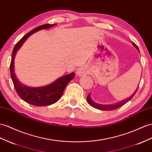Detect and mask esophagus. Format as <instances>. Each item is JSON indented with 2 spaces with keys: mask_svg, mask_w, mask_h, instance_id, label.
I'll return each mask as SVG.
<instances>
[{
  "mask_svg": "<svg viewBox=\"0 0 152 152\" xmlns=\"http://www.w3.org/2000/svg\"><path fill=\"white\" fill-rule=\"evenodd\" d=\"M76 73L79 76H83L84 75H86V74L87 73V70L85 67H81V68H79L78 69H77Z\"/></svg>",
  "mask_w": 152,
  "mask_h": 152,
  "instance_id": "34e87169",
  "label": "esophagus"
}]
</instances>
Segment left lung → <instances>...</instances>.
Returning a JSON list of instances; mask_svg holds the SVG:
<instances>
[{
	"instance_id": "obj_1",
	"label": "left lung",
	"mask_w": 152,
	"mask_h": 152,
	"mask_svg": "<svg viewBox=\"0 0 152 152\" xmlns=\"http://www.w3.org/2000/svg\"><path fill=\"white\" fill-rule=\"evenodd\" d=\"M132 45H133L135 47V48L137 49L138 51L139 52V48H138V47L137 46V45H136L135 43H134V42H132ZM138 88H139V86L137 88V89H136V90L135 91V92H134V94H132V95H131L130 97H128V98H126V99H123L122 101H121V102H116L115 103H113V104H103L97 103H96L94 102H93V100L91 99V93H90V94H88L87 100L88 104H90L91 107H94L95 108H97V109H98V110H115V109H116V108H118L119 107L124 105V104H126L127 102H129V101L134 96L136 92H137V91Z\"/></svg>"
}]
</instances>
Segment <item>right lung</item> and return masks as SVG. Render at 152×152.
Here are the masks:
<instances>
[{"label":"right lung","mask_w":152,"mask_h":152,"mask_svg":"<svg viewBox=\"0 0 152 152\" xmlns=\"http://www.w3.org/2000/svg\"><path fill=\"white\" fill-rule=\"evenodd\" d=\"M54 25H56V24H47L42 25L37 27V28L33 29L28 33H27L15 45L13 50L12 56H11L10 72L15 90H16L18 95L23 100L34 106H48L57 102L61 97L62 94H63L66 86L70 82V81L73 79L74 77L75 76V74L72 72L71 74H69V75L59 77L56 80L53 81L52 83L45 85V86L32 87L26 86V85L21 83L17 79L16 75H15L14 69V60L15 55H16L17 52L21 48L25 41L31 34L38 31L49 29Z\"/></svg>","instance_id":"right-lung-1"}]
</instances>
